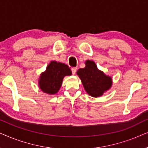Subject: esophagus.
<instances>
[{"label":"esophagus","mask_w":148,"mask_h":148,"mask_svg":"<svg viewBox=\"0 0 148 148\" xmlns=\"http://www.w3.org/2000/svg\"><path fill=\"white\" fill-rule=\"evenodd\" d=\"M76 70H77V68H72V72L73 74H75L76 72Z\"/></svg>","instance_id":"esophagus-1"}]
</instances>
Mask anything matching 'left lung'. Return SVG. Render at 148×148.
Instances as JSON below:
<instances>
[{"mask_svg":"<svg viewBox=\"0 0 148 148\" xmlns=\"http://www.w3.org/2000/svg\"><path fill=\"white\" fill-rule=\"evenodd\" d=\"M76 74L81 80L85 91L92 97H101L112 86L111 76L99 70L92 60H86L85 67L79 69Z\"/></svg>","mask_w":148,"mask_h":148,"instance_id":"1","label":"left lung"}]
</instances>
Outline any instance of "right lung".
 <instances>
[{
    "label": "right lung",
    "mask_w": 148,
    "mask_h": 148,
    "mask_svg": "<svg viewBox=\"0 0 148 148\" xmlns=\"http://www.w3.org/2000/svg\"><path fill=\"white\" fill-rule=\"evenodd\" d=\"M71 75L72 71L68 65L52 61L47 66L46 70L40 74L38 86L45 93L55 95L60 90L65 76Z\"/></svg>",
    "instance_id": "right-lung-1"
}]
</instances>
